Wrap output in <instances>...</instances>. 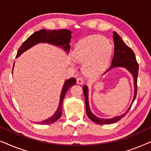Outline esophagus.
<instances>
[{
  "label": "esophagus",
  "instance_id": "1",
  "mask_svg": "<svg viewBox=\"0 0 151 151\" xmlns=\"http://www.w3.org/2000/svg\"><path fill=\"white\" fill-rule=\"evenodd\" d=\"M84 83V79L81 77H79L77 78V84H82Z\"/></svg>",
  "mask_w": 151,
  "mask_h": 151
}]
</instances>
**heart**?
Listing matches in <instances>:
<instances>
[{"mask_svg": "<svg viewBox=\"0 0 151 151\" xmlns=\"http://www.w3.org/2000/svg\"><path fill=\"white\" fill-rule=\"evenodd\" d=\"M111 47L109 41L100 36H91L80 40L76 45L73 56L83 63L82 70L86 75H98L108 66L111 59Z\"/></svg>", "mask_w": 151, "mask_h": 151, "instance_id": "obj_1", "label": "heart"}]
</instances>
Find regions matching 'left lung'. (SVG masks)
<instances>
[{
	"instance_id": "1",
	"label": "left lung",
	"mask_w": 151,
	"mask_h": 151,
	"mask_svg": "<svg viewBox=\"0 0 151 151\" xmlns=\"http://www.w3.org/2000/svg\"><path fill=\"white\" fill-rule=\"evenodd\" d=\"M113 41H114V53H113V57L111 61V65L109 67V69H107L104 73L108 72L109 70L113 69V68L116 67H122L125 68L127 71H129L131 75L133 77L134 80V96L133 99V102H131V104L128 109V110L126 111L124 113L122 114L119 116H116L113 118L109 119H104L100 118L97 117L93 113L91 112L90 109L89 104H88V88L86 85H84L82 87L83 89V93L84 96V99H85V104H86V113L87 116L93 122L98 124H110L115 122H117L119 120L124 117L126 114L128 113V111L130 110L131 107L133 104V103L135 100L137 96V76H138V69H139V65L136 58L134 53L133 51L131 48H129L125 42H124L121 37L119 36L118 34L116 32H113Z\"/></svg>"
}]
</instances>
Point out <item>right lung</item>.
<instances>
[{"instance_id": "obj_1", "label": "right lung", "mask_w": 151, "mask_h": 151, "mask_svg": "<svg viewBox=\"0 0 151 151\" xmlns=\"http://www.w3.org/2000/svg\"><path fill=\"white\" fill-rule=\"evenodd\" d=\"M72 32L68 29H58V30H47L40 29L38 32H36L29 37L24 42L22 43L18 50L17 55L16 58H18L22 53L26 51L28 49L32 48L34 45L39 43H48V44L54 45V46L59 47L69 53L70 50V40L71 39ZM14 67V63L13 65ZM14 69V68H13ZM13 73V70H12ZM76 83V78H72L69 80H66L64 83V85L62 88V91L60 97V101L58 107L52 116L49 118L45 119L38 122L39 124H50L57 121L62 115L63 112V100L65 98L66 93L69 90V88Z\"/></svg>"}]
</instances>
